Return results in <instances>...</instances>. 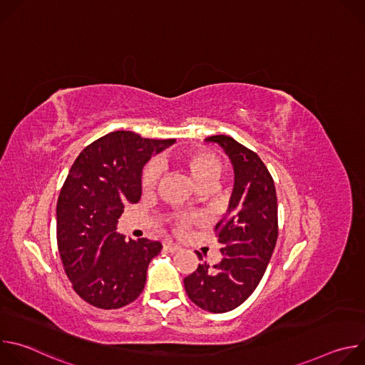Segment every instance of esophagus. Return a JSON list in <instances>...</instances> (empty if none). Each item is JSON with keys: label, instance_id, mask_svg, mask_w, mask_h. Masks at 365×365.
I'll return each instance as SVG.
<instances>
[{"label": "esophagus", "instance_id": "obj_1", "mask_svg": "<svg viewBox=\"0 0 365 365\" xmlns=\"http://www.w3.org/2000/svg\"><path fill=\"white\" fill-rule=\"evenodd\" d=\"M163 248H165L166 251H169V252H178V251H180V245L175 244L173 241H166V242L163 244Z\"/></svg>", "mask_w": 365, "mask_h": 365}]
</instances>
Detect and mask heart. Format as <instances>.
I'll list each match as a JSON object with an SVG mask.
<instances>
[{"label":"heart","instance_id":"heart-1","mask_svg":"<svg viewBox=\"0 0 365 365\" xmlns=\"http://www.w3.org/2000/svg\"><path fill=\"white\" fill-rule=\"evenodd\" d=\"M176 162L180 168H183L189 173L190 179L197 187L210 186L217 179L221 170L220 159L210 151H190L186 154H180L178 155ZM159 176H160V165L158 162L147 163L141 173L143 190L145 192L151 190L155 186V183H158ZM185 227H186V221L180 220L179 228L183 230Z\"/></svg>","mask_w":365,"mask_h":365}]
</instances>
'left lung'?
I'll list each match as a JSON object with an SVG mask.
<instances>
[{"label":"left lung","instance_id":"left-lung-1","mask_svg":"<svg viewBox=\"0 0 365 365\" xmlns=\"http://www.w3.org/2000/svg\"><path fill=\"white\" fill-rule=\"evenodd\" d=\"M205 141L221 145L234 169L228 210L215 228L224 257L212 269L199 264L183 283L195 304L224 314L244 303L266 273L279 234L277 196L273 178L254 151L228 135Z\"/></svg>","mask_w":365,"mask_h":365}]
</instances>
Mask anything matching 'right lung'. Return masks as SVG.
I'll list each match as a JSON object with an SVG mask.
<instances>
[{
	"label": "right lung",
	"mask_w": 365,
	"mask_h": 365,
	"mask_svg": "<svg viewBox=\"0 0 365 365\" xmlns=\"http://www.w3.org/2000/svg\"><path fill=\"white\" fill-rule=\"evenodd\" d=\"M175 143L114 131L85 147L72 165L56 206L58 247L75 292L92 306L118 309L143 292L162 244L127 241L118 218L141 197L145 163Z\"/></svg>",
	"instance_id": "right-lung-1"
}]
</instances>
